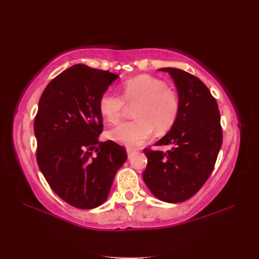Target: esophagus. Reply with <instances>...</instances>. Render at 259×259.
Returning <instances> with one entry per match:
<instances>
[{
    "mask_svg": "<svg viewBox=\"0 0 259 259\" xmlns=\"http://www.w3.org/2000/svg\"><path fill=\"white\" fill-rule=\"evenodd\" d=\"M134 153H135V150L133 149V148H126V155H128V158L133 157Z\"/></svg>",
    "mask_w": 259,
    "mask_h": 259,
    "instance_id": "34e87169",
    "label": "esophagus"
}]
</instances>
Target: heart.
<instances>
[{
	"label": "heart",
	"mask_w": 259,
	"mask_h": 259,
	"mask_svg": "<svg viewBox=\"0 0 259 259\" xmlns=\"http://www.w3.org/2000/svg\"><path fill=\"white\" fill-rule=\"evenodd\" d=\"M126 107H136V119L115 126L109 137L121 145L137 147L150 138L153 129L163 134L171 128L178 117L179 98L163 81L140 75L124 82L122 97L107 91L99 99V111L108 123H118Z\"/></svg>",
	"instance_id": "heart-1"
}]
</instances>
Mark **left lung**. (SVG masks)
Here are the masks:
<instances>
[{
    "instance_id": "8db88e82",
    "label": "left lung",
    "mask_w": 259,
    "mask_h": 259,
    "mask_svg": "<svg viewBox=\"0 0 259 259\" xmlns=\"http://www.w3.org/2000/svg\"><path fill=\"white\" fill-rule=\"evenodd\" d=\"M168 72L177 88L179 112L169 133L156 146L167 152L145 149V184L158 199L183 202L196 195L210 176L223 144L221 113L208 88L197 76L175 68Z\"/></svg>"
}]
</instances>
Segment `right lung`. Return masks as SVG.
I'll use <instances>...</instances> for the list:
<instances>
[{
    "mask_svg": "<svg viewBox=\"0 0 259 259\" xmlns=\"http://www.w3.org/2000/svg\"><path fill=\"white\" fill-rule=\"evenodd\" d=\"M118 76L75 64L47 85L38 102L34 120L38 168L52 190L75 208L102 205L126 160L123 147L99 141L103 129L99 99Z\"/></svg>",
    "mask_w": 259,
    "mask_h": 259,
    "instance_id": "obj_1",
    "label": "right lung"
}]
</instances>
